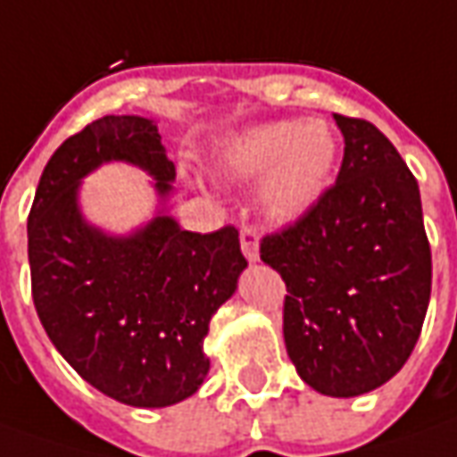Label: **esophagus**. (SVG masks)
Masks as SVG:
<instances>
[{"instance_id": "esophagus-1", "label": "esophagus", "mask_w": 457, "mask_h": 457, "mask_svg": "<svg viewBox=\"0 0 457 457\" xmlns=\"http://www.w3.org/2000/svg\"><path fill=\"white\" fill-rule=\"evenodd\" d=\"M240 247L242 254L250 260V262H257L260 260V235H257V229L250 228V225H245L240 229Z\"/></svg>"}]
</instances>
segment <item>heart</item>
Wrapping results in <instances>:
<instances>
[{"mask_svg": "<svg viewBox=\"0 0 457 457\" xmlns=\"http://www.w3.org/2000/svg\"><path fill=\"white\" fill-rule=\"evenodd\" d=\"M337 162V135L322 120L260 124L217 154L228 179H262L260 204L275 222H293L318 203Z\"/></svg>", "mask_w": 457, "mask_h": 457, "instance_id": "heart-1", "label": "heart"}]
</instances>
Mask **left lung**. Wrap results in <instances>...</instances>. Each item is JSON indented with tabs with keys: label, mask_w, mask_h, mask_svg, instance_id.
I'll return each instance as SVG.
<instances>
[{
	"label": "left lung",
	"mask_w": 457,
	"mask_h": 457,
	"mask_svg": "<svg viewBox=\"0 0 457 457\" xmlns=\"http://www.w3.org/2000/svg\"><path fill=\"white\" fill-rule=\"evenodd\" d=\"M345 154L293 225L270 232L260 257L280 272L285 347L312 390L355 398L411 358L430 303L433 260L418 179L368 120L335 114Z\"/></svg>",
	"instance_id": "left-lung-1"
}]
</instances>
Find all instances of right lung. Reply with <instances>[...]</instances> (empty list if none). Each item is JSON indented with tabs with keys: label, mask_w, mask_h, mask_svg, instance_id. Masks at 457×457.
I'll list each match as a JSON object with an SVG mask.
<instances>
[{
	"label": "right lung",
	"mask_w": 457,
	"mask_h": 457,
	"mask_svg": "<svg viewBox=\"0 0 457 457\" xmlns=\"http://www.w3.org/2000/svg\"><path fill=\"white\" fill-rule=\"evenodd\" d=\"M112 160L147 170L170 195L175 164L154 120L107 114L64 139L27 220L32 300L52 345L92 387L124 405L164 408L203 385L210 320L247 260L232 225L200 235L157 215L127 237L87 225L79 179Z\"/></svg>",
	"instance_id": "right-lung-1"
}]
</instances>
